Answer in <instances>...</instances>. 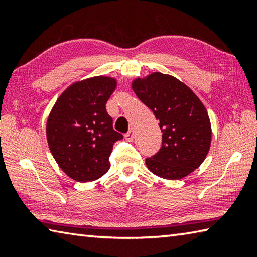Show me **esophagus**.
Here are the masks:
<instances>
[{"label":"esophagus","instance_id":"1","mask_svg":"<svg viewBox=\"0 0 257 257\" xmlns=\"http://www.w3.org/2000/svg\"><path fill=\"white\" fill-rule=\"evenodd\" d=\"M134 137H135V132H134V129H130L129 132L124 135V138L127 139L128 142H132L133 139H134Z\"/></svg>","mask_w":257,"mask_h":257}]
</instances>
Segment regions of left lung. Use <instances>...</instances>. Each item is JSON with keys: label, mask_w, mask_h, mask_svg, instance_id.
Wrapping results in <instances>:
<instances>
[{"label": "left lung", "mask_w": 257, "mask_h": 257, "mask_svg": "<svg viewBox=\"0 0 257 257\" xmlns=\"http://www.w3.org/2000/svg\"><path fill=\"white\" fill-rule=\"evenodd\" d=\"M137 97L153 111L162 132V146L146 159L149 170L178 180L201 165L210 151L211 121L201 99L176 77L152 72L132 82Z\"/></svg>", "instance_id": "1"}]
</instances>
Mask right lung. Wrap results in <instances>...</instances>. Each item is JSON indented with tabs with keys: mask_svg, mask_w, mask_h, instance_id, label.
<instances>
[{
	"mask_svg": "<svg viewBox=\"0 0 257 257\" xmlns=\"http://www.w3.org/2000/svg\"><path fill=\"white\" fill-rule=\"evenodd\" d=\"M116 85L110 76L73 81L52 107L46 122L47 144L61 170L73 180L94 181L110 169L113 144L122 139L113 129L105 107Z\"/></svg>",
	"mask_w": 257,
	"mask_h": 257,
	"instance_id": "obj_1",
	"label": "right lung"
}]
</instances>
